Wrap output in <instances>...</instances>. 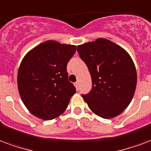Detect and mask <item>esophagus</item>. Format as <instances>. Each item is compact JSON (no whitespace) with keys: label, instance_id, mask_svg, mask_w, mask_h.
Returning <instances> with one entry per match:
<instances>
[{"label":"esophagus","instance_id":"34e87169","mask_svg":"<svg viewBox=\"0 0 151 151\" xmlns=\"http://www.w3.org/2000/svg\"><path fill=\"white\" fill-rule=\"evenodd\" d=\"M74 86H75L76 89H77V90H78V87H79V83H78V81H76L75 83H74Z\"/></svg>","mask_w":151,"mask_h":151}]
</instances>
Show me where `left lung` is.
Instances as JSON below:
<instances>
[{
  "label": "left lung",
  "instance_id": "left-lung-1",
  "mask_svg": "<svg viewBox=\"0 0 151 151\" xmlns=\"http://www.w3.org/2000/svg\"><path fill=\"white\" fill-rule=\"evenodd\" d=\"M79 55L88 67L92 90L82 95L93 113L101 118L117 117L132 100L137 71L126 50L105 38L78 45Z\"/></svg>",
  "mask_w": 151,
  "mask_h": 151
}]
</instances>
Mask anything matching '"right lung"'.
I'll return each instance as SVG.
<instances>
[{"mask_svg":"<svg viewBox=\"0 0 151 151\" xmlns=\"http://www.w3.org/2000/svg\"><path fill=\"white\" fill-rule=\"evenodd\" d=\"M76 45L49 40L29 50L17 73V87L23 103L33 115L52 120L63 114L75 87L68 80L66 66Z\"/></svg>","mask_w":151,"mask_h":151,"instance_id":"1","label":"right lung"}]
</instances>
